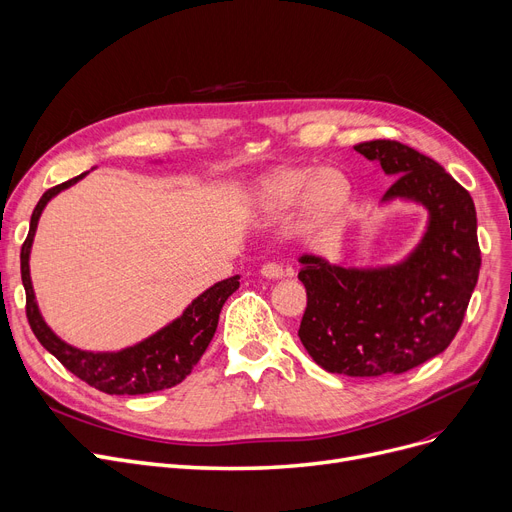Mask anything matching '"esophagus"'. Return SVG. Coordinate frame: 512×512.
I'll return each instance as SVG.
<instances>
[{
    "instance_id": "esophagus-1",
    "label": "esophagus",
    "mask_w": 512,
    "mask_h": 512,
    "mask_svg": "<svg viewBox=\"0 0 512 512\" xmlns=\"http://www.w3.org/2000/svg\"><path fill=\"white\" fill-rule=\"evenodd\" d=\"M260 273H262V277H266V279H281V277H287V271L283 269L281 264H277V262H266V264H262Z\"/></svg>"
}]
</instances>
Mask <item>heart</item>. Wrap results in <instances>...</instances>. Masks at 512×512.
<instances>
[{
  "label": "heart",
  "instance_id": "b5f03b06",
  "mask_svg": "<svg viewBox=\"0 0 512 512\" xmlns=\"http://www.w3.org/2000/svg\"><path fill=\"white\" fill-rule=\"evenodd\" d=\"M350 185L342 173L325 168H285L264 179L258 191L260 210L271 216H283L298 204H306V214L312 223H325L344 208Z\"/></svg>",
  "mask_w": 512,
  "mask_h": 512
}]
</instances>
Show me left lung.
I'll use <instances>...</instances> for the list:
<instances>
[{
    "label": "left lung",
    "instance_id": "1",
    "mask_svg": "<svg viewBox=\"0 0 512 512\" xmlns=\"http://www.w3.org/2000/svg\"><path fill=\"white\" fill-rule=\"evenodd\" d=\"M354 150L396 175L385 200L421 202L429 227L419 248L387 269L356 271L302 256L298 279L308 302L298 335L329 373L400 375L442 354L465 319L481 269L475 204L440 164L400 141L373 139Z\"/></svg>",
    "mask_w": 512,
    "mask_h": 512
}]
</instances>
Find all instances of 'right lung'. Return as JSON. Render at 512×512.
Masks as SVG:
<instances>
[{
	"mask_svg": "<svg viewBox=\"0 0 512 512\" xmlns=\"http://www.w3.org/2000/svg\"><path fill=\"white\" fill-rule=\"evenodd\" d=\"M83 177L85 173L47 189L33 210L29 235L24 239L20 250V275L24 291H27L29 325L47 352H52L72 375H77L81 381L100 389L104 394L139 396L173 387L193 371V367H196L198 360L206 352L218 325V314H221V308L227 302V298L239 287V277L235 275L212 285L200 298L193 300L191 306H187V310L177 321H173L156 335L148 337L145 342L123 352L93 354L81 352L64 344L62 339H58L52 333V329L43 323L37 310L33 285L29 277V252L37 221L45 204L50 202L56 193L70 187L72 183H77Z\"/></svg>",
	"mask_w": 512,
	"mask_h": 512,
	"instance_id": "add662e5",
	"label": "right lung"
}]
</instances>
